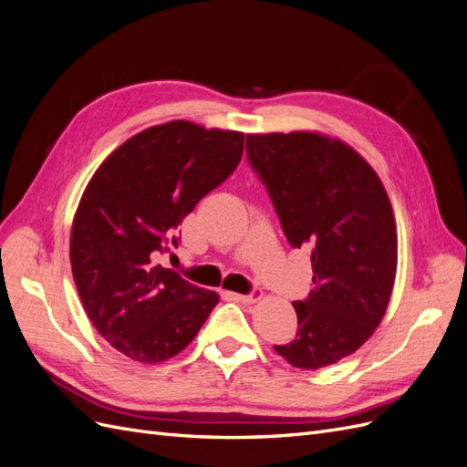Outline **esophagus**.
Listing matches in <instances>:
<instances>
[{"label":"esophagus","instance_id":"1","mask_svg":"<svg viewBox=\"0 0 467 467\" xmlns=\"http://www.w3.org/2000/svg\"><path fill=\"white\" fill-rule=\"evenodd\" d=\"M235 298L239 302H244V304H255V302H259L263 298V292L255 288V290H251L249 294H235Z\"/></svg>","mask_w":467,"mask_h":467}]
</instances>
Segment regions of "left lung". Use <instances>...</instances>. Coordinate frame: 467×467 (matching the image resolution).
<instances>
[{
	"instance_id": "obj_1",
	"label": "left lung",
	"mask_w": 467,
	"mask_h": 467,
	"mask_svg": "<svg viewBox=\"0 0 467 467\" xmlns=\"http://www.w3.org/2000/svg\"><path fill=\"white\" fill-rule=\"evenodd\" d=\"M292 247L312 249L314 290L294 302L298 333L275 350L317 370L352 355L384 317L398 268V232L379 177L360 153L317 132L247 134Z\"/></svg>"
}]
</instances>
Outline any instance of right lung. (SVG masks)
<instances>
[{
	"mask_svg": "<svg viewBox=\"0 0 467 467\" xmlns=\"http://www.w3.org/2000/svg\"><path fill=\"white\" fill-rule=\"evenodd\" d=\"M242 153V132L171 120L126 140L83 191L69 237L72 273L95 329L124 357L158 364L179 355L216 307V292L155 259Z\"/></svg>",
	"mask_w": 467,
	"mask_h": 467,
	"instance_id": "1",
	"label": "right lung"
}]
</instances>
